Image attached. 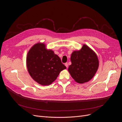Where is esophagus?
<instances>
[{
  "instance_id": "obj_1",
  "label": "esophagus",
  "mask_w": 122,
  "mask_h": 122,
  "mask_svg": "<svg viewBox=\"0 0 122 122\" xmlns=\"http://www.w3.org/2000/svg\"><path fill=\"white\" fill-rule=\"evenodd\" d=\"M65 66L66 67V68L68 67V64H67V63H65Z\"/></svg>"
}]
</instances>
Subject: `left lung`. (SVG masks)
<instances>
[{
  "label": "left lung",
  "mask_w": 122,
  "mask_h": 122,
  "mask_svg": "<svg viewBox=\"0 0 122 122\" xmlns=\"http://www.w3.org/2000/svg\"><path fill=\"white\" fill-rule=\"evenodd\" d=\"M71 65L68 71L78 83L89 81L95 76L99 66L97 55L85 44L79 51H75L71 56Z\"/></svg>",
  "instance_id": "obj_1"
}]
</instances>
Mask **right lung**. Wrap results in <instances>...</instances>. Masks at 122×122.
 <instances>
[{"instance_id":"obj_1","label":"right lung","mask_w":122,"mask_h":122,"mask_svg":"<svg viewBox=\"0 0 122 122\" xmlns=\"http://www.w3.org/2000/svg\"><path fill=\"white\" fill-rule=\"evenodd\" d=\"M28 71L32 79L42 85L54 82L60 72L66 68L59 57L54 51L47 50L42 43L35 44L26 57Z\"/></svg>"}]
</instances>
